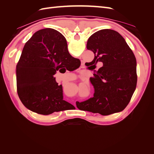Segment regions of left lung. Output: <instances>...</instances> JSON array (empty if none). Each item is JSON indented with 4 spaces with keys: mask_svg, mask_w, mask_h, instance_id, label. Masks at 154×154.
Listing matches in <instances>:
<instances>
[{
    "mask_svg": "<svg viewBox=\"0 0 154 154\" xmlns=\"http://www.w3.org/2000/svg\"><path fill=\"white\" fill-rule=\"evenodd\" d=\"M87 49L94 54L91 62L95 69L97 62L103 66L94 70L91 82L94 97L83 102L76 101L82 110L110 115L123 110L130 102L137 85L136 59L118 32L109 29L94 32L88 38Z\"/></svg>",
    "mask_w": 154,
    "mask_h": 154,
    "instance_id": "obj_1",
    "label": "left lung"
}]
</instances>
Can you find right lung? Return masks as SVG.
<instances>
[{"label":"right lung","mask_w":154,"mask_h":154,"mask_svg":"<svg viewBox=\"0 0 154 154\" xmlns=\"http://www.w3.org/2000/svg\"><path fill=\"white\" fill-rule=\"evenodd\" d=\"M80 60L72 57L65 37L51 28L40 29L26 43L16 68L18 97L27 109L49 115L72 105L63 100L62 85L53 75L62 67L74 71Z\"/></svg>","instance_id":"1"}]
</instances>
